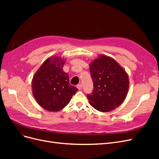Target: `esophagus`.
<instances>
[{"label":"esophagus","mask_w":159,"mask_h":159,"mask_svg":"<svg viewBox=\"0 0 159 159\" xmlns=\"http://www.w3.org/2000/svg\"><path fill=\"white\" fill-rule=\"evenodd\" d=\"M77 88H78L79 90L81 89V88H82V85H81V84H78V85H77Z\"/></svg>","instance_id":"esophagus-1"}]
</instances>
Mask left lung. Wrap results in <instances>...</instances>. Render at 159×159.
Returning <instances> with one entry per match:
<instances>
[{
  "instance_id": "8db88e82",
  "label": "left lung",
  "mask_w": 159,
  "mask_h": 159,
  "mask_svg": "<svg viewBox=\"0 0 159 159\" xmlns=\"http://www.w3.org/2000/svg\"><path fill=\"white\" fill-rule=\"evenodd\" d=\"M93 82V92L87 95L90 105L101 112L119 107L129 91V76L112 57L100 55L89 64Z\"/></svg>"
}]
</instances>
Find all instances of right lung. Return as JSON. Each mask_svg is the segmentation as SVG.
<instances>
[{
    "mask_svg": "<svg viewBox=\"0 0 159 159\" xmlns=\"http://www.w3.org/2000/svg\"><path fill=\"white\" fill-rule=\"evenodd\" d=\"M66 59L60 56L47 58L37 70L32 81V93L36 102L48 111L64 109L78 90L69 82L63 71Z\"/></svg>",
    "mask_w": 159,
    "mask_h": 159,
    "instance_id": "1",
    "label": "right lung"
}]
</instances>
